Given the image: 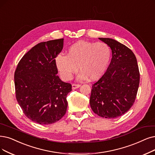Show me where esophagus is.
I'll return each mask as SVG.
<instances>
[{"label":"esophagus","instance_id":"34e87169","mask_svg":"<svg viewBox=\"0 0 155 155\" xmlns=\"http://www.w3.org/2000/svg\"><path fill=\"white\" fill-rule=\"evenodd\" d=\"M80 86H81V84H72V88L73 90H75L77 89L78 88H79Z\"/></svg>","mask_w":155,"mask_h":155}]
</instances>
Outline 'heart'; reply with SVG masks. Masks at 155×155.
<instances>
[{
    "mask_svg": "<svg viewBox=\"0 0 155 155\" xmlns=\"http://www.w3.org/2000/svg\"><path fill=\"white\" fill-rule=\"evenodd\" d=\"M111 57L110 49L104 42L93 43L80 41L67 49V55L59 54L55 64L64 79H71L79 69L78 79L91 81L100 79L106 72Z\"/></svg>",
    "mask_w": 155,
    "mask_h": 155,
    "instance_id": "b5f03b06",
    "label": "heart"
}]
</instances>
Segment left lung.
<instances>
[{
  "label": "left lung",
  "mask_w": 155,
  "mask_h": 155,
  "mask_svg": "<svg viewBox=\"0 0 155 155\" xmlns=\"http://www.w3.org/2000/svg\"><path fill=\"white\" fill-rule=\"evenodd\" d=\"M112 51L106 72L92 86L90 104L92 110L105 118H116L130 109L139 85L137 61L131 49L110 38H98Z\"/></svg>",
  "instance_id": "1"
}]
</instances>
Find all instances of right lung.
I'll list each match as a JSON object with an SVG mask.
<instances>
[{
    "mask_svg": "<svg viewBox=\"0 0 155 155\" xmlns=\"http://www.w3.org/2000/svg\"><path fill=\"white\" fill-rule=\"evenodd\" d=\"M63 47L64 39L39 43L22 57L15 72L18 104L28 119L41 125L58 121L67 110L72 85L57 75L54 59Z\"/></svg>",
    "mask_w": 155,
    "mask_h": 155,
    "instance_id": "add662e5",
    "label": "right lung"
}]
</instances>
